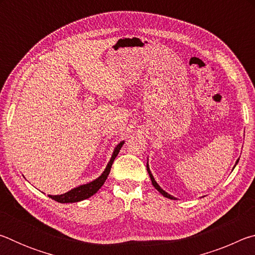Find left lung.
Masks as SVG:
<instances>
[{"mask_svg": "<svg viewBox=\"0 0 255 255\" xmlns=\"http://www.w3.org/2000/svg\"><path fill=\"white\" fill-rule=\"evenodd\" d=\"M237 162H239V159H237ZM237 162H236V164H237ZM147 172H148V174H149V176H150V180H152V183H153V185L155 188H156L159 192L162 193V195L164 196V197H166V198H169V199H175L174 197H172L171 195H169V193L167 192H165L164 191L163 189H161V187H159V185L156 183V181L154 180V178H153V175H152V173H150V171H149V167H148V165H147Z\"/></svg>", "mask_w": 255, "mask_h": 255, "instance_id": "obj_1", "label": "left lung"}]
</instances>
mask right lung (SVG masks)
<instances>
[{"label":"right lung","instance_id":"1","mask_svg":"<svg viewBox=\"0 0 255 255\" xmlns=\"http://www.w3.org/2000/svg\"><path fill=\"white\" fill-rule=\"evenodd\" d=\"M123 144H124V141H122V143L117 145V147H116L114 154H112V157L110 159V162L108 163L106 170L101 174L100 178H98L97 180H94V181H92V182H90L88 184L80 185V187L72 189L71 191L64 193V195L49 196V197L51 198V199H54L55 201L62 202V204H66V202H77V201L88 199V198L93 196L94 193H96L98 190L102 187L103 183L106 182L108 175H109V173H110L112 163H114L115 158L117 157L120 148L123 147Z\"/></svg>","mask_w":255,"mask_h":255}]
</instances>
